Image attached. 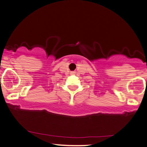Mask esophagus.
<instances>
[{
    "instance_id": "obj_1",
    "label": "esophagus",
    "mask_w": 147,
    "mask_h": 147,
    "mask_svg": "<svg viewBox=\"0 0 147 147\" xmlns=\"http://www.w3.org/2000/svg\"><path fill=\"white\" fill-rule=\"evenodd\" d=\"M75 73V72H71V74H74Z\"/></svg>"
}]
</instances>
